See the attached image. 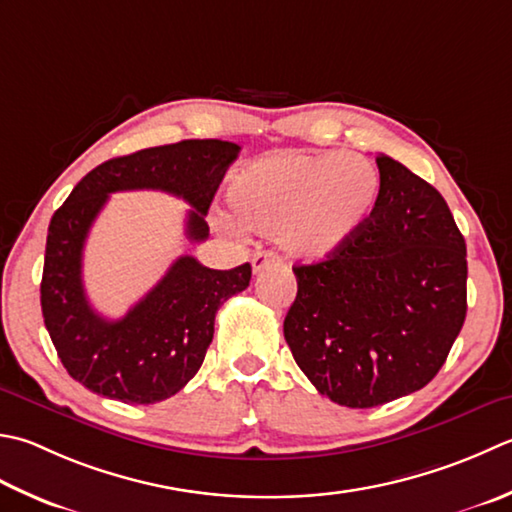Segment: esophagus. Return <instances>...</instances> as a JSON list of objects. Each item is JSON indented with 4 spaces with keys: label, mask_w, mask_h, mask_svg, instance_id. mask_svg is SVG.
I'll return each mask as SVG.
<instances>
[{
    "label": "esophagus",
    "mask_w": 512,
    "mask_h": 512,
    "mask_svg": "<svg viewBox=\"0 0 512 512\" xmlns=\"http://www.w3.org/2000/svg\"><path fill=\"white\" fill-rule=\"evenodd\" d=\"M279 262H282V259H279V255L273 253V250H262V253H257L253 257V270H255V273H259V270H264L268 266H275Z\"/></svg>",
    "instance_id": "34e87169"
}]
</instances>
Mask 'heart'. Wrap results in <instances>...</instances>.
Segmentation results:
<instances>
[{
	"label": "heart",
	"instance_id": "b5f03b06",
	"mask_svg": "<svg viewBox=\"0 0 512 512\" xmlns=\"http://www.w3.org/2000/svg\"><path fill=\"white\" fill-rule=\"evenodd\" d=\"M379 170L359 155L288 153L242 168L228 188L235 219L262 235H282L304 259L346 246L373 217Z\"/></svg>",
	"mask_w": 512,
	"mask_h": 512
}]
</instances>
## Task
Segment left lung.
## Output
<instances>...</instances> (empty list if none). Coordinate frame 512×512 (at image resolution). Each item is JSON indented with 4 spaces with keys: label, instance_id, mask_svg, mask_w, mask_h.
I'll use <instances>...</instances> for the list:
<instances>
[{
    "label": "left lung",
    "instance_id": "1",
    "mask_svg": "<svg viewBox=\"0 0 512 512\" xmlns=\"http://www.w3.org/2000/svg\"><path fill=\"white\" fill-rule=\"evenodd\" d=\"M373 217L337 253L295 266L284 337L319 393L373 408L433 379L466 319V242L439 190L377 157Z\"/></svg>",
    "mask_w": 512,
    "mask_h": 512
}]
</instances>
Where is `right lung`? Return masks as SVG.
I'll return each instance as SVG.
<instances>
[{"mask_svg":"<svg viewBox=\"0 0 512 512\" xmlns=\"http://www.w3.org/2000/svg\"><path fill=\"white\" fill-rule=\"evenodd\" d=\"M239 150L222 139H184L108 159L55 210L46 237L42 315L75 382L124 404H155L195 377L213 342L217 308L248 288L250 264L213 270L184 255L122 319H106L86 297L84 244L110 193L144 188L188 202L186 237L204 242V217Z\"/></svg>","mask_w":512,"mask_h":512,"instance_id":"obj_1","label":"right lung"}]
</instances>
